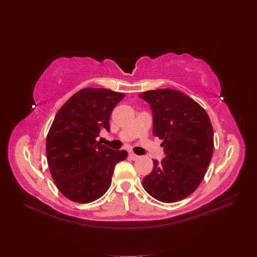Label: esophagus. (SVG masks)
Here are the masks:
<instances>
[{
	"label": "esophagus",
	"mask_w": 257,
	"mask_h": 257,
	"mask_svg": "<svg viewBox=\"0 0 257 257\" xmlns=\"http://www.w3.org/2000/svg\"><path fill=\"white\" fill-rule=\"evenodd\" d=\"M129 157H130V159H132V160H137V159H139V155H137V154H134V153H130L129 154Z\"/></svg>",
	"instance_id": "34e87169"
}]
</instances>
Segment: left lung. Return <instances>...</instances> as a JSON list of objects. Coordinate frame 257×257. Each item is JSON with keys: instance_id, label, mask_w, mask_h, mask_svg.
Wrapping results in <instances>:
<instances>
[{"instance_id": "obj_1", "label": "left lung", "mask_w": 257, "mask_h": 257, "mask_svg": "<svg viewBox=\"0 0 257 257\" xmlns=\"http://www.w3.org/2000/svg\"><path fill=\"white\" fill-rule=\"evenodd\" d=\"M140 97L150 104L153 136L163 140L166 157L153 159V171L143 179L146 192L173 203L196 191L203 180L213 150V129L206 111L183 92L164 88Z\"/></svg>"}]
</instances>
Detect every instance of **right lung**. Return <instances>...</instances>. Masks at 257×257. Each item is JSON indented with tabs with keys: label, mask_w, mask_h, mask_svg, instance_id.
Returning <instances> with one entry per match:
<instances>
[{
	"label": "right lung",
	"mask_w": 257,
	"mask_h": 257,
	"mask_svg": "<svg viewBox=\"0 0 257 257\" xmlns=\"http://www.w3.org/2000/svg\"><path fill=\"white\" fill-rule=\"evenodd\" d=\"M124 93L106 88H84L57 112L47 137V159L60 193L78 203L102 197L111 184L115 165L127 151L97 142L100 131H110L109 118Z\"/></svg>",
	"instance_id": "right-lung-1"
}]
</instances>
